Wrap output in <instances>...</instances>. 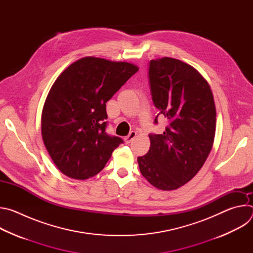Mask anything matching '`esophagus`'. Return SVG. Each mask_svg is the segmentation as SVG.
<instances>
[{
	"mask_svg": "<svg viewBox=\"0 0 253 253\" xmlns=\"http://www.w3.org/2000/svg\"><path fill=\"white\" fill-rule=\"evenodd\" d=\"M136 135H137V133L135 132V131H131L130 133H129V135L128 136H126L125 138H124V141H125V143L126 144H129L135 137H136Z\"/></svg>",
	"mask_w": 253,
	"mask_h": 253,
	"instance_id": "obj_1",
	"label": "esophagus"
}]
</instances>
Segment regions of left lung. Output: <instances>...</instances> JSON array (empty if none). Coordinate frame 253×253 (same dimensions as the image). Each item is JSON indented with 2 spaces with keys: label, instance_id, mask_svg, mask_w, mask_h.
Masks as SVG:
<instances>
[{
  "label": "left lung",
  "instance_id": "left-lung-1",
  "mask_svg": "<svg viewBox=\"0 0 253 253\" xmlns=\"http://www.w3.org/2000/svg\"><path fill=\"white\" fill-rule=\"evenodd\" d=\"M152 101L168 120L162 134H150V148L138 157L141 174L161 190H175L197 174L214 141L216 110L207 81L192 66L164 57L149 62Z\"/></svg>",
  "mask_w": 253,
  "mask_h": 253
}]
</instances>
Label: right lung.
I'll list each match as a JSON object with an SVG mask.
<instances>
[{"label": "right lung", "instance_id": "right-lung-1", "mask_svg": "<svg viewBox=\"0 0 253 253\" xmlns=\"http://www.w3.org/2000/svg\"><path fill=\"white\" fill-rule=\"evenodd\" d=\"M127 62L85 57L53 84L42 112V137L58 167L70 178L98 174L123 143L106 133V103L138 71Z\"/></svg>", "mask_w": 253, "mask_h": 253}]
</instances>
